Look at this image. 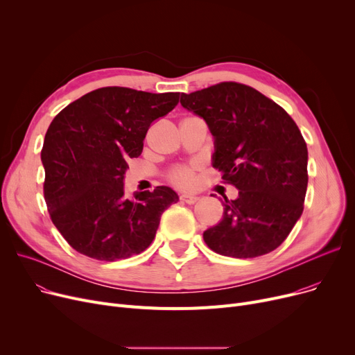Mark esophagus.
<instances>
[{
    "mask_svg": "<svg viewBox=\"0 0 355 355\" xmlns=\"http://www.w3.org/2000/svg\"><path fill=\"white\" fill-rule=\"evenodd\" d=\"M180 200H181L182 202L194 204V202H197V201H198V197H197V196H193V194H182V196L180 197Z\"/></svg>",
    "mask_w": 355,
    "mask_h": 355,
    "instance_id": "obj_1",
    "label": "esophagus"
}]
</instances>
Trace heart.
Returning <instances> with one entry per match:
<instances>
[{
  "mask_svg": "<svg viewBox=\"0 0 355 355\" xmlns=\"http://www.w3.org/2000/svg\"><path fill=\"white\" fill-rule=\"evenodd\" d=\"M196 170H197L196 164L178 165L170 171L168 178H170L173 184L178 185L181 189H190L196 184Z\"/></svg>",
  "mask_w": 355,
  "mask_h": 355,
  "instance_id": "1",
  "label": "heart"
}]
</instances>
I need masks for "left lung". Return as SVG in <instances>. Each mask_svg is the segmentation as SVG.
Returning <instances> with one entry per match:
<instances>
[{"instance_id":"obj_1","label":"left lung","mask_w":355,"mask_h":355,"mask_svg":"<svg viewBox=\"0 0 355 355\" xmlns=\"http://www.w3.org/2000/svg\"><path fill=\"white\" fill-rule=\"evenodd\" d=\"M181 105L207 122L213 166L239 190L225 196L223 218L202 237L216 253L248 259L284 243L304 211L306 142L288 112L256 89L221 82L182 93Z\"/></svg>"}]
</instances>
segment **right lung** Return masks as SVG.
<instances>
[{"instance_id": "obj_1", "label": "right lung", "mask_w": 355, "mask_h": 355, "mask_svg": "<svg viewBox=\"0 0 355 355\" xmlns=\"http://www.w3.org/2000/svg\"><path fill=\"white\" fill-rule=\"evenodd\" d=\"M178 92L109 86L86 93L50 123L42 161L53 225L82 254L115 262L153 243L161 214L178 201L170 187L128 197L126 161L141 155L151 123L171 112Z\"/></svg>"}]
</instances>
